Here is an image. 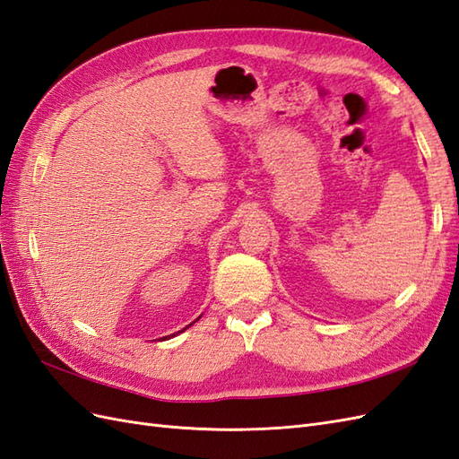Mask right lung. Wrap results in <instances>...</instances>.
Wrapping results in <instances>:
<instances>
[{"instance_id":"right-lung-1","label":"right lung","mask_w":459,"mask_h":459,"mask_svg":"<svg viewBox=\"0 0 459 459\" xmlns=\"http://www.w3.org/2000/svg\"><path fill=\"white\" fill-rule=\"evenodd\" d=\"M200 317H202V316H200ZM200 317H198V319H200ZM198 319H195V321H198ZM195 321H194V323H195ZM190 325H192V323H190ZM190 325H188V326H190ZM188 326H186V329H188ZM186 329H182V331H186ZM182 331H178V333H182ZM178 333H177V334H178ZM163 338H169V336H163Z\"/></svg>"}]
</instances>
